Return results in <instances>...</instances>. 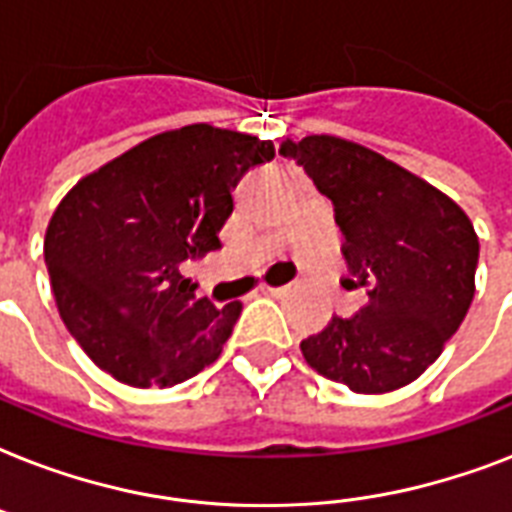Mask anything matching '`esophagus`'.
I'll return each instance as SVG.
<instances>
[{
	"instance_id": "esophagus-1",
	"label": "esophagus",
	"mask_w": 512,
	"mask_h": 512,
	"mask_svg": "<svg viewBox=\"0 0 512 512\" xmlns=\"http://www.w3.org/2000/svg\"><path fill=\"white\" fill-rule=\"evenodd\" d=\"M260 292H263V295H271V297H281V295H287V287H271V284H263V287H260Z\"/></svg>"
}]
</instances>
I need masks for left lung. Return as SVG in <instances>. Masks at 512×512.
<instances>
[{"mask_svg": "<svg viewBox=\"0 0 512 512\" xmlns=\"http://www.w3.org/2000/svg\"><path fill=\"white\" fill-rule=\"evenodd\" d=\"M279 154L335 204L350 284L369 287L361 311L332 316L300 342L305 361L353 393L404 388L441 356L473 303L476 228L436 185L353 140L287 138Z\"/></svg>", "mask_w": 512, "mask_h": 512, "instance_id": "8db88e82", "label": "left lung"}]
</instances>
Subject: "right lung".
Returning a JSON list of instances; mask_svg holds the SVG:
<instances>
[{
	"label": "right lung",
	"mask_w": 512,
	"mask_h": 512,
	"mask_svg": "<svg viewBox=\"0 0 512 512\" xmlns=\"http://www.w3.org/2000/svg\"><path fill=\"white\" fill-rule=\"evenodd\" d=\"M271 140L188 124L159 132L63 196L44 233L60 319L114 380L167 388L220 356L241 303L196 297L183 265L220 249L233 188Z\"/></svg>",
	"instance_id": "1"
}]
</instances>
